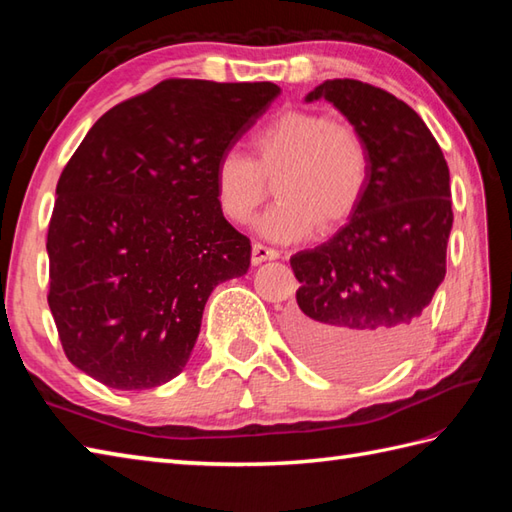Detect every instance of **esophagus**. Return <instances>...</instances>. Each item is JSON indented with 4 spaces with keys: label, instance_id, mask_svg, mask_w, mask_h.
Segmentation results:
<instances>
[{
    "label": "esophagus",
    "instance_id": "obj_1",
    "mask_svg": "<svg viewBox=\"0 0 512 512\" xmlns=\"http://www.w3.org/2000/svg\"><path fill=\"white\" fill-rule=\"evenodd\" d=\"M277 257H279V250L257 242V244H253V253H250V262H253V264L257 266V264L270 262V259H277Z\"/></svg>",
    "mask_w": 512,
    "mask_h": 512
}]
</instances>
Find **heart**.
<instances>
[{"label": "heart", "instance_id": "1", "mask_svg": "<svg viewBox=\"0 0 512 512\" xmlns=\"http://www.w3.org/2000/svg\"><path fill=\"white\" fill-rule=\"evenodd\" d=\"M250 158L228 149L217 158L213 184L217 206L244 224L262 206L273 182L279 202L259 217V231L275 242H299L336 231L361 206L372 158L350 123L312 110H284L250 136Z\"/></svg>", "mask_w": 512, "mask_h": 512}]
</instances>
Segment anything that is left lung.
<instances>
[{"instance_id":"8db88e82","label":"left lung","mask_w":512,"mask_h":512,"mask_svg":"<svg viewBox=\"0 0 512 512\" xmlns=\"http://www.w3.org/2000/svg\"><path fill=\"white\" fill-rule=\"evenodd\" d=\"M321 96L365 138L372 176L339 233L290 257L301 288L286 328L310 365L369 378L416 345L424 312L447 275L449 167L429 127L394 94L356 79H332L306 101Z\"/></svg>"}]
</instances>
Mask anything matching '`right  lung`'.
I'll return each instance as SVG.
<instances>
[{
	"mask_svg": "<svg viewBox=\"0 0 512 512\" xmlns=\"http://www.w3.org/2000/svg\"><path fill=\"white\" fill-rule=\"evenodd\" d=\"M275 83L165 79L92 125L57 182L48 306L65 356L114 389L187 365L220 281L250 266L213 169L279 96Z\"/></svg>",
	"mask_w": 512,
	"mask_h": 512,
	"instance_id": "add662e5",
	"label": "right lung"
}]
</instances>
